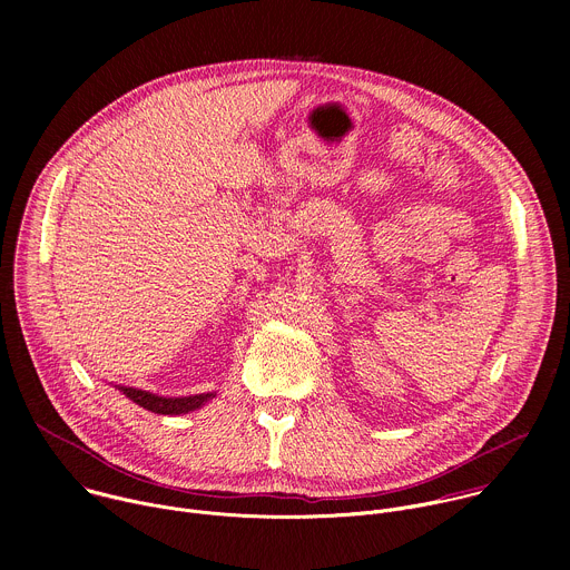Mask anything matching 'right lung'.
Returning a JSON list of instances; mask_svg holds the SVG:
<instances>
[{
  "label": "right lung",
  "instance_id": "add662e5",
  "mask_svg": "<svg viewBox=\"0 0 570 570\" xmlns=\"http://www.w3.org/2000/svg\"><path fill=\"white\" fill-rule=\"evenodd\" d=\"M128 399H132L137 405H141V409L150 411V413H157V415H183V413H189V411H196L200 409V405H205L209 399H214L212 392L207 394H191V396H178V399H167V396H157V394H150L146 390H135V387H119Z\"/></svg>",
  "mask_w": 570,
  "mask_h": 570
}]
</instances>
